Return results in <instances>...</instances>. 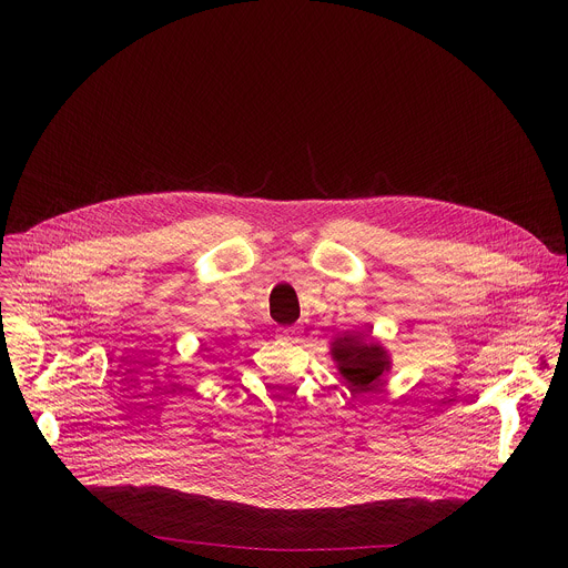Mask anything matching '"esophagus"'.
<instances>
[{
  "label": "esophagus",
  "mask_w": 568,
  "mask_h": 568,
  "mask_svg": "<svg viewBox=\"0 0 568 568\" xmlns=\"http://www.w3.org/2000/svg\"><path fill=\"white\" fill-rule=\"evenodd\" d=\"M281 335H283V337H287V339H292V337H296V335H298V328H294V326L281 328Z\"/></svg>",
  "instance_id": "1"
}]
</instances>
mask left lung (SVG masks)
Instances as JSON below:
<instances>
[{"label": "left lung", "mask_w": 568, "mask_h": 568, "mask_svg": "<svg viewBox=\"0 0 568 568\" xmlns=\"http://www.w3.org/2000/svg\"><path fill=\"white\" fill-rule=\"evenodd\" d=\"M333 359L353 395L377 388L379 377L390 368V357L377 342H364L362 335H344L333 342Z\"/></svg>", "instance_id": "1"}]
</instances>
